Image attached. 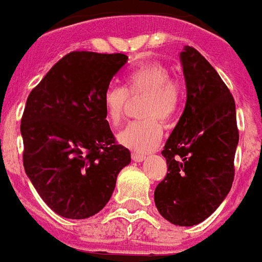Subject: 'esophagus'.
Here are the masks:
<instances>
[{
	"instance_id": "esophagus-1",
	"label": "esophagus",
	"mask_w": 262,
	"mask_h": 262,
	"mask_svg": "<svg viewBox=\"0 0 262 262\" xmlns=\"http://www.w3.org/2000/svg\"><path fill=\"white\" fill-rule=\"evenodd\" d=\"M144 158H146V154H143V152H137V151L132 152V160L136 161V162H141Z\"/></svg>"
}]
</instances>
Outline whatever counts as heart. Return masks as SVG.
<instances>
[{"instance_id":"1","label":"heart","mask_w":262,"mask_h":262,"mask_svg":"<svg viewBox=\"0 0 262 262\" xmlns=\"http://www.w3.org/2000/svg\"><path fill=\"white\" fill-rule=\"evenodd\" d=\"M169 69L152 61L132 68L123 76L125 87L111 86L102 96L106 121L119 125L125 116L126 105L130 97L144 96L140 104L143 119L130 122L119 133V141L135 151H148L162 139V126L157 118L170 121L180 106V86L175 77L169 76Z\"/></svg>"}]
</instances>
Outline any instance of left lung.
Segmentation results:
<instances>
[{"label": "left lung", "instance_id": "left-lung-1", "mask_svg": "<svg viewBox=\"0 0 262 262\" xmlns=\"http://www.w3.org/2000/svg\"><path fill=\"white\" fill-rule=\"evenodd\" d=\"M187 98L164 150L168 172L154 191L170 224L193 226L214 212L230 191L239 143L233 96L200 52H180Z\"/></svg>", "mask_w": 262, "mask_h": 262}]
</instances>
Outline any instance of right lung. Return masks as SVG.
Segmentation results:
<instances>
[{"instance_id":"obj_1","label":"right lung","mask_w":262,"mask_h":262,"mask_svg":"<svg viewBox=\"0 0 262 262\" xmlns=\"http://www.w3.org/2000/svg\"><path fill=\"white\" fill-rule=\"evenodd\" d=\"M125 54L72 51L33 89L23 111V166L44 203L63 218L101 211L130 162L102 105Z\"/></svg>"}]
</instances>
